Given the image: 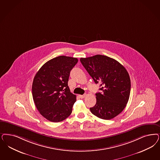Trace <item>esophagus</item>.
Returning <instances> with one entry per match:
<instances>
[{
  "instance_id": "obj_1",
  "label": "esophagus",
  "mask_w": 160,
  "mask_h": 160,
  "mask_svg": "<svg viewBox=\"0 0 160 160\" xmlns=\"http://www.w3.org/2000/svg\"><path fill=\"white\" fill-rule=\"evenodd\" d=\"M79 96V98H81V99H84L86 96V94H83V95H79L78 96Z\"/></svg>"
}]
</instances>
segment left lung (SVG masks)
Returning <instances> with one entry per match:
<instances>
[{"mask_svg":"<svg viewBox=\"0 0 160 160\" xmlns=\"http://www.w3.org/2000/svg\"><path fill=\"white\" fill-rule=\"evenodd\" d=\"M80 61L102 93H96V103L90 110L94 115L109 120L126 107L131 92V80L126 68L108 56L81 58Z\"/></svg>","mask_w":160,"mask_h":160,"instance_id":"8db88e82","label":"left lung"}]
</instances>
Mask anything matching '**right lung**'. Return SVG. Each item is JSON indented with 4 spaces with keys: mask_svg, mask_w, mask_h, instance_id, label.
Masks as SVG:
<instances>
[{
    "mask_svg": "<svg viewBox=\"0 0 160 160\" xmlns=\"http://www.w3.org/2000/svg\"><path fill=\"white\" fill-rule=\"evenodd\" d=\"M77 58L61 55L45 62L35 74L32 92L41 115L52 122L66 119L72 113L76 96L70 92L68 81Z\"/></svg>",
    "mask_w": 160,
    "mask_h": 160,
    "instance_id": "add662e5",
    "label": "right lung"
}]
</instances>
